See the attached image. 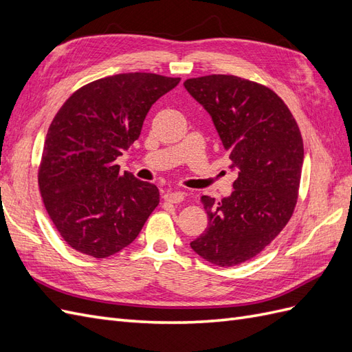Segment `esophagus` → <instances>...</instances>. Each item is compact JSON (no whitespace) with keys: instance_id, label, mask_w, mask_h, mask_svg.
Listing matches in <instances>:
<instances>
[{"instance_id":"obj_1","label":"esophagus","mask_w":352,"mask_h":352,"mask_svg":"<svg viewBox=\"0 0 352 352\" xmlns=\"http://www.w3.org/2000/svg\"><path fill=\"white\" fill-rule=\"evenodd\" d=\"M185 199L184 192H179V190H167L164 194V201L170 202V204H179Z\"/></svg>"}]
</instances>
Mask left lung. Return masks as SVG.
<instances>
[{"label": "left lung", "mask_w": 352, "mask_h": 352, "mask_svg": "<svg viewBox=\"0 0 352 352\" xmlns=\"http://www.w3.org/2000/svg\"><path fill=\"white\" fill-rule=\"evenodd\" d=\"M184 87L211 116L230 166V197L202 195L204 233L190 242L199 257L230 267L258 255L292 217L300 189L304 144L292 113L278 94L233 74H210Z\"/></svg>", "instance_id": "8db88e82"}]
</instances>
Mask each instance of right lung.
<instances>
[{"instance_id":"add662e5","label":"right lung","mask_w":352,"mask_h":352,"mask_svg":"<svg viewBox=\"0 0 352 352\" xmlns=\"http://www.w3.org/2000/svg\"><path fill=\"white\" fill-rule=\"evenodd\" d=\"M180 78L122 73L73 92L52 119L38 185L60 236L105 258L131 245L160 202L155 185L120 173L116 160L141 135L151 105Z\"/></svg>"}]
</instances>
